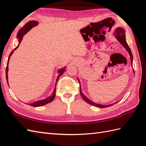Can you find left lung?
<instances>
[{"instance_id": "1", "label": "left lung", "mask_w": 146, "mask_h": 146, "mask_svg": "<svg viewBox=\"0 0 146 146\" xmlns=\"http://www.w3.org/2000/svg\"><path fill=\"white\" fill-rule=\"evenodd\" d=\"M125 33V30H123V29H122L121 27H117V28H116L115 31H114V35H115V37L116 38V39L119 41V42L123 46V47H124V48L127 50V51L129 52V54L130 56L131 64L132 65V63H133V55H132L131 52V50H130L129 46H128V44L126 42ZM133 72H134V70H133ZM134 74H135V72H134ZM78 80L79 83H80V81H79L78 79ZM80 94H81L82 98H83V99L84 100H85V102H86L88 103L89 104H91L92 105L95 106V107H98V108H106V107H110V106H112L114 104H114H110V105H100V104H96V103L93 102L90 100L88 98H87L82 93L80 86ZM116 103H115V104H116Z\"/></svg>"}]
</instances>
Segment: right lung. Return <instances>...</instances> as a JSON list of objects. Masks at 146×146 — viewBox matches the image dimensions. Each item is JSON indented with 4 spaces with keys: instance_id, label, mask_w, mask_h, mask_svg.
<instances>
[{
    "instance_id": "1",
    "label": "right lung",
    "mask_w": 146,
    "mask_h": 146,
    "mask_svg": "<svg viewBox=\"0 0 146 146\" xmlns=\"http://www.w3.org/2000/svg\"><path fill=\"white\" fill-rule=\"evenodd\" d=\"M38 24V21H31L28 22V23L26 24L24 27L21 29L18 33L17 34V38L19 40V44L15 48V50H12V52H11V54L9 55V57H8V62H7V69H6V78H7V83L8 84V62H9V60H10V58L11 55H12V54L14 52V50H15L16 48L19 47V44L21 43V42L23 40V36L24 35L27 33L29 31H30V30L32 29L33 27H35V26H36ZM65 71V68H63L62 69H60L58 70V73L59 75L58 77H57L56 80V83H55V88H54V90L53 91L52 94H51V96H50L49 97H48L47 98L45 99H43V100H38V101H36L35 102L33 103L32 104H29V105L30 106H32V107H41V106H43L44 105H46L47 104H48L51 102L54 99L55 97V92H56V83L58 82V80L59 79L60 77L61 76V75L63 74V73Z\"/></svg>"
}]
</instances>
